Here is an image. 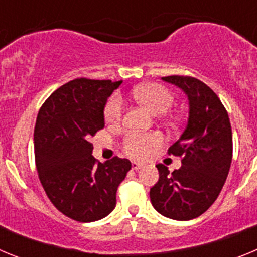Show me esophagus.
<instances>
[{
  "label": "esophagus",
  "instance_id": "obj_1",
  "mask_svg": "<svg viewBox=\"0 0 257 257\" xmlns=\"http://www.w3.org/2000/svg\"><path fill=\"white\" fill-rule=\"evenodd\" d=\"M131 167H133V170H135V171H138V170H140L143 167L142 163H138V162H133L131 163Z\"/></svg>",
  "mask_w": 257,
  "mask_h": 257
}]
</instances>
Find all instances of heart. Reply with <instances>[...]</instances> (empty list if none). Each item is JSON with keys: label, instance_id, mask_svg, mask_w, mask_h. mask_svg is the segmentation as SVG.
<instances>
[{"label": "heart", "instance_id": "heart-1", "mask_svg": "<svg viewBox=\"0 0 257 257\" xmlns=\"http://www.w3.org/2000/svg\"><path fill=\"white\" fill-rule=\"evenodd\" d=\"M133 96L152 113H163L171 108L174 94L160 83L142 85L133 90ZM123 114V103L118 95H113L104 108V119L109 126H117ZM162 136L158 133H130L123 139V152L135 160H145L154 149L161 147Z\"/></svg>", "mask_w": 257, "mask_h": 257}]
</instances>
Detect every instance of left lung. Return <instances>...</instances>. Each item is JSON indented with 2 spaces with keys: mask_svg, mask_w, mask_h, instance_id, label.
<instances>
[{
  "mask_svg": "<svg viewBox=\"0 0 257 257\" xmlns=\"http://www.w3.org/2000/svg\"><path fill=\"white\" fill-rule=\"evenodd\" d=\"M162 79L188 95L189 119L180 139L167 152L180 157L183 165L170 172L158 163L160 179L149 196L161 215L187 221L206 212L225 184L233 157L231 126L225 106L206 83L190 76Z\"/></svg>",
  "mask_w": 257,
  "mask_h": 257,
  "instance_id": "obj_1",
  "label": "left lung"
}]
</instances>
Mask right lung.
<instances>
[{"mask_svg":"<svg viewBox=\"0 0 257 257\" xmlns=\"http://www.w3.org/2000/svg\"><path fill=\"white\" fill-rule=\"evenodd\" d=\"M122 81L76 78L46 99L35 126L36 169L51 203L69 219L91 222L115 207L131 162L92 157L91 136L104 127V106Z\"/></svg>","mask_w":257,"mask_h":257,"instance_id":"obj_1","label":"right lung"}]
</instances>
